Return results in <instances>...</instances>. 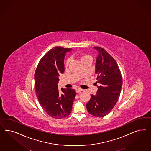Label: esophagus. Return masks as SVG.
Segmentation results:
<instances>
[{
  "instance_id": "esophagus-1",
  "label": "esophagus",
  "mask_w": 151,
  "mask_h": 151,
  "mask_svg": "<svg viewBox=\"0 0 151 151\" xmlns=\"http://www.w3.org/2000/svg\"><path fill=\"white\" fill-rule=\"evenodd\" d=\"M82 91H83V89H81V88H78L76 89V92L77 93L81 92Z\"/></svg>"
}]
</instances>
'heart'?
<instances>
[{
  "mask_svg": "<svg viewBox=\"0 0 151 151\" xmlns=\"http://www.w3.org/2000/svg\"><path fill=\"white\" fill-rule=\"evenodd\" d=\"M88 57H89V56H88V55H83V56H82V57H81V60H83V59H84L88 58ZM69 62V59H68V60H67L65 62V66H68Z\"/></svg>",
  "mask_w": 151,
  "mask_h": 151,
  "instance_id": "b5f03b06",
  "label": "heart"
}]
</instances>
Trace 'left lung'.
Returning a JSON list of instances; mask_svg holds the SVG:
<instances>
[{"label":"left lung","instance_id":"1","mask_svg":"<svg viewBox=\"0 0 151 151\" xmlns=\"http://www.w3.org/2000/svg\"><path fill=\"white\" fill-rule=\"evenodd\" d=\"M98 52L95 73L99 83L96 96L92 94L86 107L89 114L103 117L109 113L116 104L122 87V77L115 59L107 51L96 47Z\"/></svg>","mask_w":151,"mask_h":151}]
</instances>
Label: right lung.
<instances>
[{
  "instance_id": "1",
  "label": "right lung",
  "mask_w": 151,
  "mask_h": 151,
  "mask_svg": "<svg viewBox=\"0 0 151 151\" xmlns=\"http://www.w3.org/2000/svg\"><path fill=\"white\" fill-rule=\"evenodd\" d=\"M71 48L55 47L39 61L34 74L35 89L40 104L50 117L63 119L71 113L76 96L73 89L58 87L59 74L64 72V59Z\"/></svg>"
}]
</instances>
